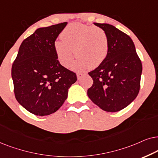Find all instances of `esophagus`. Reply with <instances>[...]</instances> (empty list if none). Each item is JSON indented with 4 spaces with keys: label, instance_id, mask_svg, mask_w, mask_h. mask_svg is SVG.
Returning a JSON list of instances; mask_svg holds the SVG:
<instances>
[{
    "label": "esophagus",
    "instance_id": "esophagus-1",
    "mask_svg": "<svg viewBox=\"0 0 158 158\" xmlns=\"http://www.w3.org/2000/svg\"><path fill=\"white\" fill-rule=\"evenodd\" d=\"M83 75H84L83 73H77V76L78 80H80L81 77H82Z\"/></svg>",
    "mask_w": 158,
    "mask_h": 158
}]
</instances>
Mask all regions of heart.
<instances>
[{
  "mask_svg": "<svg viewBox=\"0 0 158 158\" xmlns=\"http://www.w3.org/2000/svg\"><path fill=\"white\" fill-rule=\"evenodd\" d=\"M61 40L54 43V49L60 64L69 67L78 58L72 69L82 70L89 66L95 68L106 60L109 51V39L106 31L91 25L72 23L60 35Z\"/></svg>",
  "mask_w": 158,
  "mask_h": 158,
  "instance_id": "b5f03b06",
  "label": "heart"
}]
</instances>
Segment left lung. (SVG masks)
<instances>
[{"label":"left lung","instance_id":"left-lung-1","mask_svg":"<svg viewBox=\"0 0 158 158\" xmlns=\"http://www.w3.org/2000/svg\"><path fill=\"white\" fill-rule=\"evenodd\" d=\"M93 24L108 35L109 51L106 60L89 73L93 85L88 89L87 95L102 110L117 112L138 95L142 63L129 35L111 24Z\"/></svg>","mask_w":158,"mask_h":158}]
</instances>
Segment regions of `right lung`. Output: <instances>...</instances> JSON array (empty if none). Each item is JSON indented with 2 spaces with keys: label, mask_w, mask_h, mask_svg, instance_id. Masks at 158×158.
I'll return each mask as SVG.
<instances>
[{
  "label": "right lung",
  "mask_w": 158,
  "mask_h": 158,
  "mask_svg": "<svg viewBox=\"0 0 158 158\" xmlns=\"http://www.w3.org/2000/svg\"><path fill=\"white\" fill-rule=\"evenodd\" d=\"M68 23L40 27L21 44L11 69L16 100L29 112L45 116L57 111L77 80L58 61L54 43Z\"/></svg>",
  "instance_id": "obj_1"
}]
</instances>
